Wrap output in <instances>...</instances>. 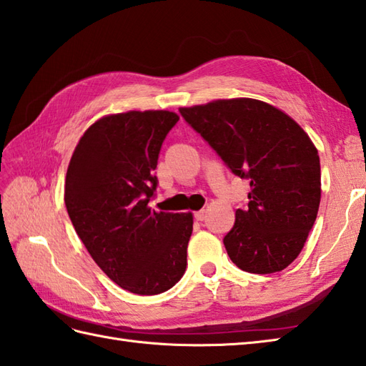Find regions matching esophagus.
Returning <instances> with one entry per match:
<instances>
[{"label": "esophagus", "instance_id": "obj_1", "mask_svg": "<svg viewBox=\"0 0 366 366\" xmlns=\"http://www.w3.org/2000/svg\"><path fill=\"white\" fill-rule=\"evenodd\" d=\"M195 219H197L198 222H204V220H206V211L197 212V214H195Z\"/></svg>", "mask_w": 366, "mask_h": 366}]
</instances>
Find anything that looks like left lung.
Segmentation results:
<instances>
[{"instance_id": "obj_1", "label": "left lung", "mask_w": 366, "mask_h": 366, "mask_svg": "<svg viewBox=\"0 0 366 366\" xmlns=\"http://www.w3.org/2000/svg\"><path fill=\"white\" fill-rule=\"evenodd\" d=\"M232 174L250 181L223 237L231 261L250 274H274L297 258L321 201L320 155L283 112L254 99L215 100L179 110Z\"/></svg>"}]
</instances>
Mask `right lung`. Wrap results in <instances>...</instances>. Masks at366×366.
<instances>
[{"label":"right lung","mask_w":366,"mask_h":366,"mask_svg":"<svg viewBox=\"0 0 366 366\" xmlns=\"http://www.w3.org/2000/svg\"><path fill=\"white\" fill-rule=\"evenodd\" d=\"M177 121L163 110L105 116L84 132L67 168L64 203L76 234L116 285L138 295L168 291L187 267L192 214L147 206Z\"/></svg>","instance_id":"add662e5"}]
</instances>
